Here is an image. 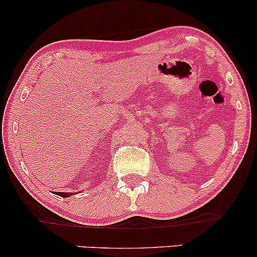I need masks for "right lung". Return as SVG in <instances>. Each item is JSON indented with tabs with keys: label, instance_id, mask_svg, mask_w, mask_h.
<instances>
[{
	"label": "right lung",
	"instance_id": "obj_1",
	"mask_svg": "<svg viewBox=\"0 0 257 257\" xmlns=\"http://www.w3.org/2000/svg\"><path fill=\"white\" fill-rule=\"evenodd\" d=\"M55 193H57V194L59 196H62V198H68V196L72 195V193H63V192H55Z\"/></svg>",
	"mask_w": 257,
	"mask_h": 257
}]
</instances>
